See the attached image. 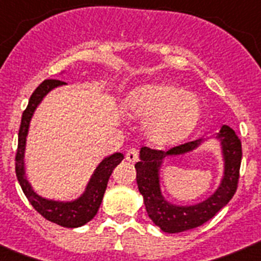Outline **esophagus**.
Instances as JSON below:
<instances>
[{
    "mask_svg": "<svg viewBox=\"0 0 261 261\" xmlns=\"http://www.w3.org/2000/svg\"><path fill=\"white\" fill-rule=\"evenodd\" d=\"M125 159L128 162H137L138 159V150L137 149H130V150L126 151Z\"/></svg>",
    "mask_w": 261,
    "mask_h": 261,
    "instance_id": "esophagus-1",
    "label": "esophagus"
}]
</instances>
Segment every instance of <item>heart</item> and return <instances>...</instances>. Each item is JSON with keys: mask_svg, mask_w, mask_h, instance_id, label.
Wrapping results in <instances>:
<instances>
[{"mask_svg": "<svg viewBox=\"0 0 261 261\" xmlns=\"http://www.w3.org/2000/svg\"><path fill=\"white\" fill-rule=\"evenodd\" d=\"M125 106L132 115L146 119L145 136L159 147L184 141L202 116L200 96L171 82H150L135 87L126 96Z\"/></svg>", "mask_w": 261, "mask_h": 261, "instance_id": "1", "label": "heart"}]
</instances>
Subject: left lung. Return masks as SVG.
<instances>
[{"mask_svg":"<svg viewBox=\"0 0 261 261\" xmlns=\"http://www.w3.org/2000/svg\"><path fill=\"white\" fill-rule=\"evenodd\" d=\"M211 139L219 142L223 158V176L219 187L206 199L196 204L177 205L170 203L162 192L160 170L164 159L192 152ZM241 159V141L229 125H222L218 132L209 136L205 133L199 140L172 147L168 151L141 147L140 162L135 165L137 174L136 180L149 218L154 225L168 234H176L201 226L213 218L217 212H220L234 196L239 179Z\"/></svg>","mask_w":261,"mask_h":261,"instance_id":"8db88e82","label":"left lung"}]
</instances>
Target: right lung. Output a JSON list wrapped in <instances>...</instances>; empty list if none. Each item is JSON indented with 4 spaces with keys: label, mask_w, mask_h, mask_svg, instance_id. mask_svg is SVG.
<instances>
[{
    "label": "right lung",
    "mask_w": 261,
    "mask_h": 261,
    "mask_svg": "<svg viewBox=\"0 0 261 261\" xmlns=\"http://www.w3.org/2000/svg\"><path fill=\"white\" fill-rule=\"evenodd\" d=\"M61 71L60 74H62ZM66 85L65 82L59 80H45L38 86L29 100V106L24 110L20 121L19 135H18V151L15 156V172H17L18 181L22 187L23 192L35 208L36 212L44 217L45 220L55 222L64 227H81L93 220L98 213L99 206L102 204L103 196L107 188L108 179L114 171V168L124 159L123 153H114L106 156L102 162L95 167L94 172L90 176L84 192L71 200H56L48 199L39 195L32 184L30 183L26 172V145L27 136L30 130V123L43 99L60 86Z\"/></svg>",
    "instance_id": "obj_1"
}]
</instances>
